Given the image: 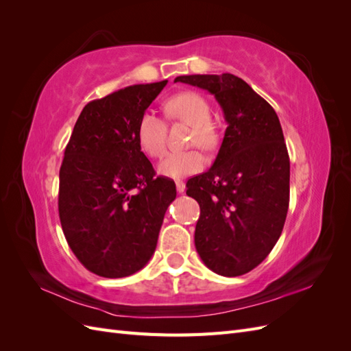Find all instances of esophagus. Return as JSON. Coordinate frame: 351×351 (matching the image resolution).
<instances>
[{
	"label": "esophagus",
	"mask_w": 351,
	"mask_h": 351,
	"mask_svg": "<svg viewBox=\"0 0 351 351\" xmlns=\"http://www.w3.org/2000/svg\"><path fill=\"white\" fill-rule=\"evenodd\" d=\"M176 187H177V192H178V193H183L184 190H186V183L182 182V180H177V182H176Z\"/></svg>",
	"instance_id": "obj_1"
}]
</instances>
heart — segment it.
<instances>
[{"mask_svg":"<svg viewBox=\"0 0 351 351\" xmlns=\"http://www.w3.org/2000/svg\"><path fill=\"white\" fill-rule=\"evenodd\" d=\"M169 120L183 121L192 127L189 146L212 149L218 143V134L210 121V105L197 92H182L169 98L164 105ZM137 143L151 158L162 156L167 149V123L156 114L146 111L137 123ZM206 167V158L197 149L168 154L158 165V173L168 178H182L200 173Z\"/></svg>","mask_w":351,"mask_h":351,"instance_id":"obj_1","label":"heart"}]
</instances>
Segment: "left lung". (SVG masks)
Segmentation results:
<instances>
[{
  "label": "left lung",
  "instance_id": "8db88e82",
  "mask_svg": "<svg viewBox=\"0 0 351 351\" xmlns=\"http://www.w3.org/2000/svg\"><path fill=\"white\" fill-rule=\"evenodd\" d=\"M182 82L212 93L227 129L214 165L190 178L200 217L195 246L215 274L256 268L278 241L290 202V158L277 112L234 74H192Z\"/></svg>",
  "mask_w": 351,
  "mask_h": 351
}]
</instances>
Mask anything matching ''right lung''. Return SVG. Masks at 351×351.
Here are the masks:
<instances>
[{"label": "right lung", "mask_w": 351, "mask_h": 351, "mask_svg": "<svg viewBox=\"0 0 351 351\" xmlns=\"http://www.w3.org/2000/svg\"><path fill=\"white\" fill-rule=\"evenodd\" d=\"M167 80L133 84L84 107L60 168L58 212L70 249L90 272L123 278L156 247L174 182L156 177L137 123Z\"/></svg>", "instance_id": "right-lung-1"}]
</instances>
